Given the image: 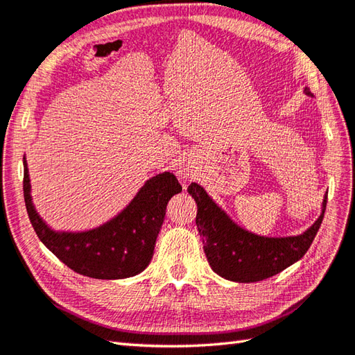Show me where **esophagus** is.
Instances as JSON below:
<instances>
[{"instance_id": "1", "label": "esophagus", "mask_w": 355, "mask_h": 355, "mask_svg": "<svg viewBox=\"0 0 355 355\" xmlns=\"http://www.w3.org/2000/svg\"><path fill=\"white\" fill-rule=\"evenodd\" d=\"M179 175H180V178L188 179V178H193V176H194V171H193L191 168H187V167H184V168H180Z\"/></svg>"}]
</instances>
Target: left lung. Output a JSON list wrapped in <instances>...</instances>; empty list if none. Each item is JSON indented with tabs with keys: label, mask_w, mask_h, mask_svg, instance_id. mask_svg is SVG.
Instances as JSON below:
<instances>
[{
	"label": "left lung",
	"mask_w": 355,
	"mask_h": 355,
	"mask_svg": "<svg viewBox=\"0 0 355 355\" xmlns=\"http://www.w3.org/2000/svg\"><path fill=\"white\" fill-rule=\"evenodd\" d=\"M305 94L311 96L310 88H305ZM188 193L198 203L196 225L211 269L222 278L235 282L267 279L301 259L316 237L327 208L325 198L322 214L304 234L270 239L241 230L212 202L200 185L191 184Z\"/></svg>",
	"instance_id": "obj_1"
}]
</instances>
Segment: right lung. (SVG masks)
<instances>
[{
	"instance_id": "right-lung-1",
	"label": "right lung",
	"mask_w": 355,
	"mask_h": 355,
	"mask_svg": "<svg viewBox=\"0 0 355 355\" xmlns=\"http://www.w3.org/2000/svg\"><path fill=\"white\" fill-rule=\"evenodd\" d=\"M24 200L31 226L46 248L69 269L97 279L135 277L152 261L165 208L182 185L171 173L147 180L137 198L111 222L86 232H54L33 208L30 178L24 157Z\"/></svg>"
}]
</instances>
